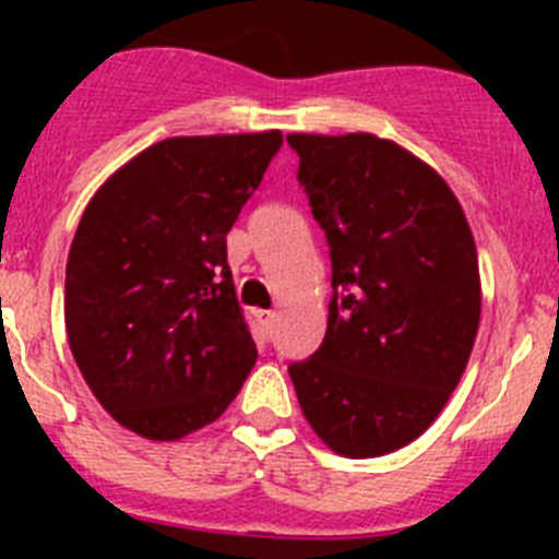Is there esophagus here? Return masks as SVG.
<instances>
[{
    "label": "esophagus",
    "instance_id": "1",
    "mask_svg": "<svg viewBox=\"0 0 559 559\" xmlns=\"http://www.w3.org/2000/svg\"><path fill=\"white\" fill-rule=\"evenodd\" d=\"M257 319H260V328H263V333L271 335V328H274V319H276L274 310H260V313H257Z\"/></svg>",
    "mask_w": 559,
    "mask_h": 559
}]
</instances>
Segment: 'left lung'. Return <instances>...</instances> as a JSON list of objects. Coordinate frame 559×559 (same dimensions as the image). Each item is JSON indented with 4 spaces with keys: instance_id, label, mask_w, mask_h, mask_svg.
<instances>
[{
    "instance_id": "8db88e82",
    "label": "left lung",
    "mask_w": 559,
    "mask_h": 559,
    "mask_svg": "<svg viewBox=\"0 0 559 559\" xmlns=\"http://www.w3.org/2000/svg\"><path fill=\"white\" fill-rule=\"evenodd\" d=\"M288 145L333 263L322 347L288 374L324 445L383 456L431 426L467 367L481 316L473 231L406 147L374 133H290Z\"/></svg>"
}]
</instances>
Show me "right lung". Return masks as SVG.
Masks as SVG:
<instances>
[{"label":"right lung","mask_w":559,"mask_h":559,"mask_svg":"<svg viewBox=\"0 0 559 559\" xmlns=\"http://www.w3.org/2000/svg\"><path fill=\"white\" fill-rule=\"evenodd\" d=\"M283 133L173 136L95 192L67 260L69 347L128 431L173 442L210 426L257 360L226 235Z\"/></svg>","instance_id":"obj_1"}]
</instances>
